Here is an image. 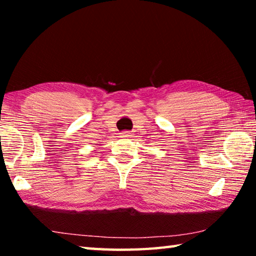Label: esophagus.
Returning a JSON list of instances; mask_svg holds the SVG:
<instances>
[{"mask_svg":"<svg viewBox=\"0 0 256 256\" xmlns=\"http://www.w3.org/2000/svg\"><path fill=\"white\" fill-rule=\"evenodd\" d=\"M128 136H131V133H130L128 131H124L120 133V138H128Z\"/></svg>","mask_w":256,"mask_h":256,"instance_id":"esophagus-1","label":"esophagus"}]
</instances>
